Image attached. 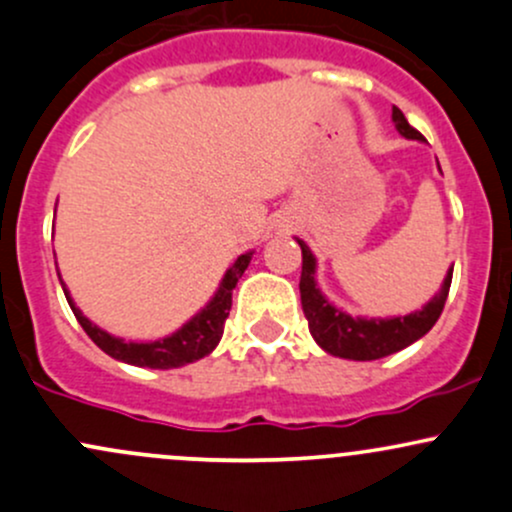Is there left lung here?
Instances as JSON below:
<instances>
[{
	"label": "left lung",
	"instance_id": "left-lung-1",
	"mask_svg": "<svg viewBox=\"0 0 512 512\" xmlns=\"http://www.w3.org/2000/svg\"><path fill=\"white\" fill-rule=\"evenodd\" d=\"M392 122H395V129L405 139L424 142L422 134L414 127H410V122L405 120L400 107H392ZM294 240H297L301 247V306H304V316L306 321H309L311 336H314V341L319 343L326 353L346 360H378L412 346L414 341H419L424 333L432 331V326L437 324L441 309H444L446 304V297H449L454 267H449L444 282H441V289L422 306V309L405 316H385V319L370 316L368 319V316H351L348 311L338 309L333 301L326 299L319 282H316L314 252L309 250V245H306L304 240Z\"/></svg>",
	"mask_w": 512,
	"mask_h": 512
}]
</instances>
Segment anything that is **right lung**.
I'll list each match as a JSON object with an SVG mask.
<instances>
[{
	"mask_svg": "<svg viewBox=\"0 0 512 512\" xmlns=\"http://www.w3.org/2000/svg\"><path fill=\"white\" fill-rule=\"evenodd\" d=\"M250 260L252 250L240 255L238 260L233 262V267H228V272L223 274V279H220L211 301H208L196 316H191L179 331H174L171 336L159 338V341H125V338H117L112 336V333L102 331L98 324H93V321H90L88 316H83V311L75 306L71 292H68L66 284H63L61 274H58V279H61L63 294H66L68 304H71L75 319L83 326V331L93 338V343L100 351H105L110 358L120 360V363L137 365V368L169 370L181 368V365L188 363H196V360L206 358L208 353L215 351V346H218L220 338H223V326L230 314V306H233V289L242 277V272L250 265Z\"/></svg>",
	"mask_w": 512,
	"mask_h": 512,
	"instance_id": "right-lung-1",
	"label": "right lung"
}]
</instances>
